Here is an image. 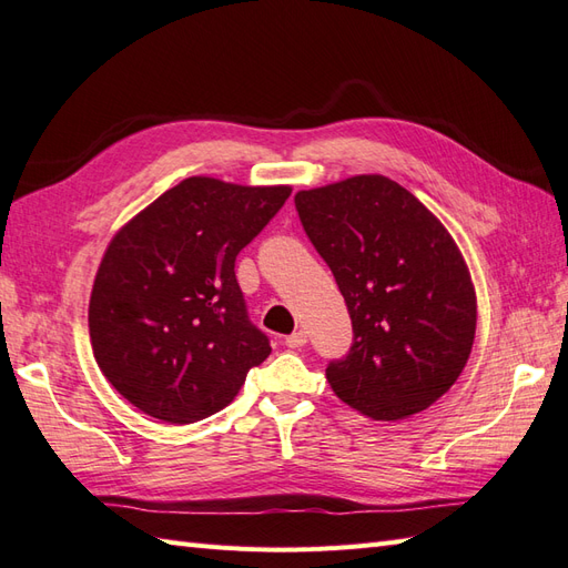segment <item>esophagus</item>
Returning a JSON list of instances; mask_svg holds the SVG:
<instances>
[{"label":"esophagus","instance_id":"obj_1","mask_svg":"<svg viewBox=\"0 0 568 568\" xmlns=\"http://www.w3.org/2000/svg\"><path fill=\"white\" fill-rule=\"evenodd\" d=\"M285 345H287V347H302V345H307V333H304V331L290 333V336L285 338Z\"/></svg>","mask_w":568,"mask_h":568}]
</instances>
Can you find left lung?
I'll use <instances>...</instances> for the list:
<instances>
[{"instance_id": "8db88e82", "label": "left lung", "mask_w": 568, "mask_h": 568, "mask_svg": "<svg viewBox=\"0 0 568 568\" xmlns=\"http://www.w3.org/2000/svg\"><path fill=\"white\" fill-rule=\"evenodd\" d=\"M295 206L353 318L351 353L326 369L333 394L384 423L427 410L456 384L477 328L456 240L384 174L302 189Z\"/></svg>"}]
</instances>
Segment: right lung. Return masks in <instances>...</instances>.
<instances>
[{"label":"right lung","instance_id":"right-lung-1","mask_svg":"<svg viewBox=\"0 0 568 568\" xmlns=\"http://www.w3.org/2000/svg\"><path fill=\"white\" fill-rule=\"evenodd\" d=\"M293 192L186 178L126 221L89 302L93 357L136 408L189 425L235 400L271 355L246 318L235 258Z\"/></svg>","mask_w":568,"mask_h":568}]
</instances>
